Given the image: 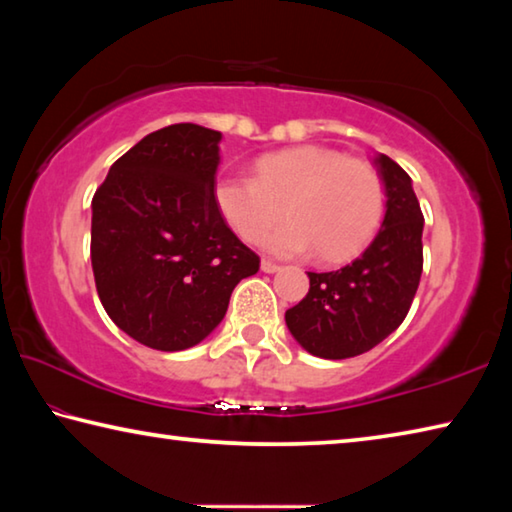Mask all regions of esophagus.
<instances>
[{"label": "esophagus", "instance_id": "obj_1", "mask_svg": "<svg viewBox=\"0 0 512 512\" xmlns=\"http://www.w3.org/2000/svg\"><path fill=\"white\" fill-rule=\"evenodd\" d=\"M262 271L264 273H277V271H280V266L271 262V259H262Z\"/></svg>", "mask_w": 512, "mask_h": 512}]
</instances>
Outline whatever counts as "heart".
Instances as JSON below:
<instances>
[{"label": "heart", "instance_id": "obj_1", "mask_svg": "<svg viewBox=\"0 0 512 512\" xmlns=\"http://www.w3.org/2000/svg\"><path fill=\"white\" fill-rule=\"evenodd\" d=\"M214 203L225 223L244 241H259L280 221L289 223L268 237L277 255L316 250L323 262H343L368 244L384 216V183L370 162L345 158L318 144L264 153L255 178L223 176Z\"/></svg>", "mask_w": 512, "mask_h": 512}]
</instances>
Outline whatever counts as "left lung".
<instances>
[{"label": "left lung", "mask_w": 512, "mask_h": 512, "mask_svg": "<svg viewBox=\"0 0 512 512\" xmlns=\"http://www.w3.org/2000/svg\"><path fill=\"white\" fill-rule=\"evenodd\" d=\"M386 189V214L375 239L352 264L307 273L309 293L287 309V327L320 359H350L375 348L402 325L422 275L424 216L400 164L375 158Z\"/></svg>", "instance_id": "1"}]
</instances>
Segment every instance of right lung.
Returning a JSON list of instances; mask_svg holds the SVG:
<instances>
[{
	"label": "right lung",
	"instance_id": "obj_1",
	"mask_svg": "<svg viewBox=\"0 0 512 512\" xmlns=\"http://www.w3.org/2000/svg\"><path fill=\"white\" fill-rule=\"evenodd\" d=\"M221 133L171 124L112 164L92 198L90 257L103 309L146 348L187 350L221 323L259 257L216 210Z\"/></svg>",
	"mask_w": 512,
	"mask_h": 512
}]
</instances>
